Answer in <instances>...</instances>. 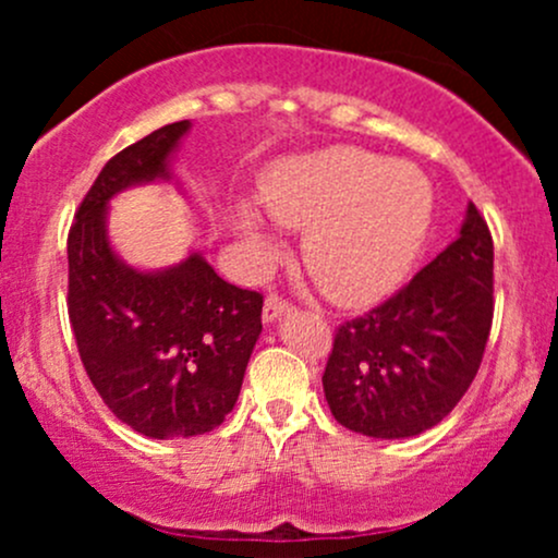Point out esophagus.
<instances>
[{"label": "esophagus", "mask_w": 558, "mask_h": 558, "mask_svg": "<svg viewBox=\"0 0 558 558\" xmlns=\"http://www.w3.org/2000/svg\"><path fill=\"white\" fill-rule=\"evenodd\" d=\"M288 310H291V304H288L283 296H278V293H270V296L265 299V310H262V317H265V323H272V319H278Z\"/></svg>", "instance_id": "esophagus-1"}]
</instances>
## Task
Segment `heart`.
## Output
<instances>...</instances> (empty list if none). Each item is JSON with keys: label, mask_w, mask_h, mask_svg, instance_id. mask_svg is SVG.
Segmentation results:
<instances>
[{"label": "heart", "mask_w": 558, "mask_h": 558, "mask_svg": "<svg viewBox=\"0 0 558 558\" xmlns=\"http://www.w3.org/2000/svg\"><path fill=\"white\" fill-rule=\"evenodd\" d=\"M262 204L275 222L304 233V265L338 304L362 306L401 283L433 222V185L420 168L388 162L356 146H328L283 159L262 183ZM257 265L278 246L259 215L239 213Z\"/></svg>", "instance_id": "obj_1"}]
</instances>
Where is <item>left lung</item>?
<instances>
[{
  "instance_id": "obj_1",
  "label": "left lung",
  "mask_w": 558,
  "mask_h": 558,
  "mask_svg": "<svg viewBox=\"0 0 558 558\" xmlns=\"http://www.w3.org/2000/svg\"><path fill=\"white\" fill-rule=\"evenodd\" d=\"M493 325V235L475 204L459 239L332 336L323 373L332 417L369 438H409L462 401Z\"/></svg>"
}]
</instances>
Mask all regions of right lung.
I'll list each match as a JSON object with an SVG mask.
<instances>
[{
	"label": "right lung",
	"mask_w": 558,
	"mask_h": 558,
	"mask_svg": "<svg viewBox=\"0 0 558 558\" xmlns=\"http://www.w3.org/2000/svg\"><path fill=\"white\" fill-rule=\"evenodd\" d=\"M189 128H157L118 151L68 233V315L88 380L114 417L159 440L222 425L262 332V293L226 283L198 254L138 272L107 241V202L170 178L168 159Z\"/></svg>",
	"instance_id": "obj_1"
}]
</instances>
